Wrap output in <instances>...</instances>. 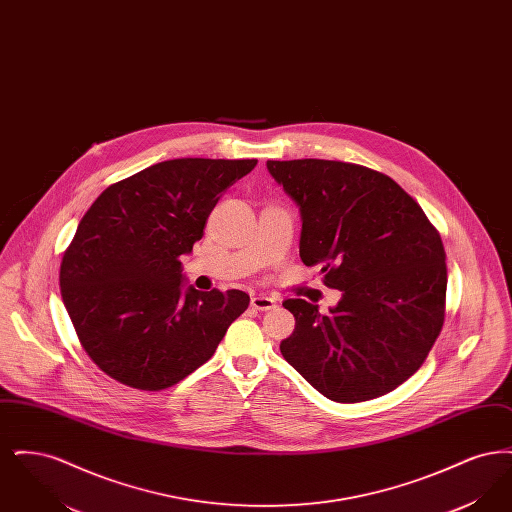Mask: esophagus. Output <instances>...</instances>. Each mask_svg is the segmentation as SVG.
Returning <instances> with one entry per match:
<instances>
[{
    "mask_svg": "<svg viewBox=\"0 0 512 512\" xmlns=\"http://www.w3.org/2000/svg\"><path fill=\"white\" fill-rule=\"evenodd\" d=\"M251 307L257 311H270L276 307V299L268 295H253L251 297Z\"/></svg>",
    "mask_w": 512,
    "mask_h": 512,
    "instance_id": "esophagus-1",
    "label": "esophagus"
}]
</instances>
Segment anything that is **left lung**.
<instances>
[{
  "instance_id": "8db88e82",
  "label": "left lung",
  "mask_w": 512,
  "mask_h": 512,
  "mask_svg": "<svg viewBox=\"0 0 512 512\" xmlns=\"http://www.w3.org/2000/svg\"><path fill=\"white\" fill-rule=\"evenodd\" d=\"M301 213L299 257L340 290L328 315L286 299L295 317L284 359L324 397L386 395L426 361L445 318L447 267L439 232L382 172L324 159L267 161Z\"/></svg>"
}]
</instances>
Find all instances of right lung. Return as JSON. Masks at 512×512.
Listing matches in <instances>:
<instances>
[{
  "label": "right lung",
  "instance_id": "obj_1",
  "mask_svg": "<svg viewBox=\"0 0 512 512\" xmlns=\"http://www.w3.org/2000/svg\"><path fill=\"white\" fill-rule=\"evenodd\" d=\"M257 159H172L111 184L80 220L59 286L76 336L111 378L171 388L207 363L249 305L240 290L184 288L180 257L220 195Z\"/></svg>",
  "mask_w": 512,
  "mask_h": 512
}]
</instances>
